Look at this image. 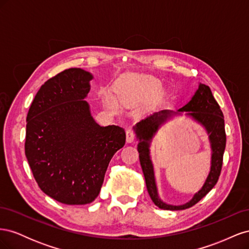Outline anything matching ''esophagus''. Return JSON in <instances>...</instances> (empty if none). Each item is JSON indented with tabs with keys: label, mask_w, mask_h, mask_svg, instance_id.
<instances>
[{
	"label": "esophagus",
	"mask_w": 249,
	"mask_h": 249,
	"mask_svg": "<svg viewBox=\"0 0 249 249\" xmlns=\"http://www.w3.org/2000/svg\"><path fill=\"white\" fill-rule=\"evenodd\" d=\"M125 135H126V142L127 143H132L135 140V133L133 130H131V129L126 130Z\"/></svg>",
	"instance_id": "obj_1"
}]
</instances>
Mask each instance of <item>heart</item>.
<instances>
[{
    "label": "heart",
    "instance_id": "b5f03b06",
    "mask_svg": "<svg viewBox=\"0 0 249 249\" xmlns=\"http://www.w3.org/2000/svg\"><path fill=\"white\" fill-rule=\"evenodd\" d=\"M102 99H103L104 104L106 105L109 109H111L113 111L117 110V108H118L117 101L115 99V96L113 95V93L111 91H109V90H104V91L102 92Z\"/></svg>",
    "mask_w": 249,
    "mask_h": 249
}]
</instances>
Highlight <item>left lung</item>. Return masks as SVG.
Instances as JSON below:
<instances>
[{
	"label": "left lung",
	"mask_w": 249,
	"mask_h": 249,
	"mask_svg": "<svg viewBox=\"0 0 249 249\" xmlns=\"http://www.w3.org/2000/svg\"><path fill=\"white\" fill-rule=\"evenodd\" d=\"M183 114L193 119L206 130L213 153H211L210 172L203 187L196 194H195L189 202L183 205L176 206L163 202L159 196L153 165L150 157V143L159 127L165 121L173 116ZM133 129L139 141L137 149L139 153L140 165L145 178L147 192L157 207L170 211L185 210L197 203L213 189L220 176L227 136H225L224 130L223 113L219 105L214 99L209 86L199 83L197 90L185 106L177 111L160 110L155 112L144 119L140 120L133 126Z\"/></svg>",
	"instance_id": "1"
}]
</instances>
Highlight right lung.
I'll return each instance as SVG.
<instances>
[{"mask_svg":"<svg viewBox=\"0 0 249 249\" xmlns=\"http://www.w3.org/2000/svg\"><path fill=\"white\" fill-rule=\"evenodd\" d=\"M93 76L69 69L36 93L27 115L25 153L40 189L65 205L99 195L110 160L125 143L118 125L101 126L85 101Z\"/></svg>","mask_w":249,"mask_h":249,"instance_id":"obj_1","label":"right lung"}]
</instances>
